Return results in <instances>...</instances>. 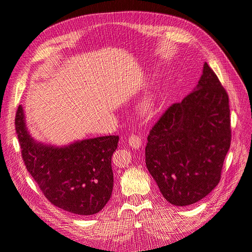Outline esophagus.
Returning a JSON list of instances; mask_svg holds the SVG:
<instances>
[{"instance_id":"34e87169","label":"esophagus","mask_w":252,"mask_h":252,"mask_svg":"<svg viewBox=\"0 0 252 252\" xmlns=\"http://www.w3.org/2000/svg\"><path fill=\"white\" fill-rule=\"evenodd\" d=\"M142 139L140 138L139 135H135V134H132L130 138L128 139V144L129 146H130L131 148L133 149H139L141 146H142Z\"/></svg>"}]
</instances>
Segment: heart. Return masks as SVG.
Masks as SVG:
<instances>
[{"instance_id":"heart-1","label":"heart","mask_w":252,"mask_h":252,"mask_svg":"<svg viewBox=\"0 0 252 252\" xmlns=\"http://www.w3.org/2000/svg\"><path fill=\"white\" fill-rule=\"evenodd\" d=\"M155 108H156L155 96L152 94H147L140 103L139 110H140L141 114H143V116L149 117V116H151L152 112H154Z\"/></svg>"}]
</instances>
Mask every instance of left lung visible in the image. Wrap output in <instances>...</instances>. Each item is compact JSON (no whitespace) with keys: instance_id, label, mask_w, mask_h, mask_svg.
Masks as SVG:
<instances>
[{"instance_id":"8db88e82","label":"left lung","mask_w":252,"mask_h":252,"mask_svg":"<svg viewBox=\"0 0 252 252\" xmlns=\"http://www.w3.org/2000/svg\"><path fill=\"white\" fill-rule=\"evenodd\" d=\"M147 141L146 166L166 201L188 206L216 188L230 147V109L207 63L194 90L165 111Z\"/></svg>"}]
</instances>
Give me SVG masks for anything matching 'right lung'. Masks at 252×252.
Returning a JSON list of instances; mask_svg holds the SVG:
<instances>
[{
    "mask_svg": "<svg viewBox=\"0 0 252 252\" xmlns=\"http://www.w3.org/2000/svg\"><path fill=\"white\" fill-rule=\"evenodd\" d=\"M14 124L26 168L52 205L79 216L94 215L104 208L113 188L111 157L119 135L62 147L36 142L27 130L21 105Z\"/></svg>",
    "mask_w": 252,
    "mask_h": 252,
    "instance_id": "obj_1",
    "label": "right lung"
}]
</instances>
